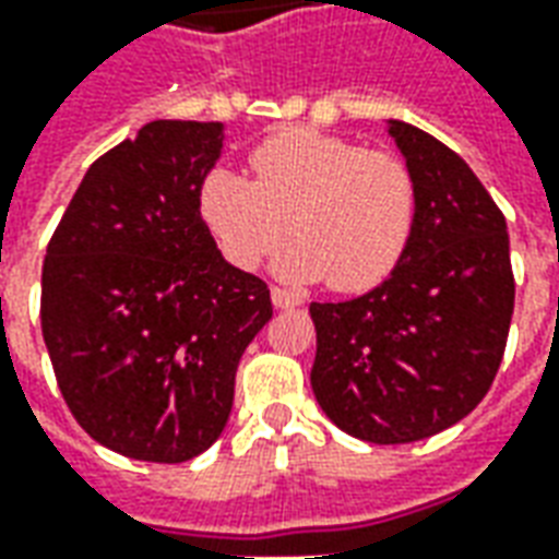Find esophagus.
Here are the masks:
<instances>
[{"label": "esophagus", "instance_id": "esophagus-1", "mask_svg": "<svg viewBox=\"0 0 559 559\" xmlns=\"http://www.w3.org/2000/svg\"><path fill=\"white\" fill-rule=\"evenodd\" d=\"M272 305H275V308H281V311H287V308H299V305H302V299H299L296 293L284 290V287H272Z\"/></svg>", "mask_w": 559, "mask_h": 559}]
</instances>
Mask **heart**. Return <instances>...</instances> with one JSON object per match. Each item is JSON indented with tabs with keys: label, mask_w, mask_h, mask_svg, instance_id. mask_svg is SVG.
Listing matches in <instances>:
<instances>
[{
	"label": "heart",
	"mask_w": 559,
	"mask_h": 559,
	"mask_svg": "<svg viewBox=\"0 0 559 559\" xmlns=\"http://www.w3.org/2000/svg\"><path fill=\"white\" fill-rule=\"evenodd\" d=\"M254 179L212 167L200 215L230 263L254 269L287 233L299 239L275 260L281 278L359 293L386 278L416 224V179L392 152H368L317 128H287L251 152Z\"/></svg>",
	"instance_id": "obj_1"
}]
</instances>
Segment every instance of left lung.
<instances>
[{
    "label": "left lung",
    "mask_w": 559,
    "mask_h": 559,
    "mask_svg": "<svg viewBox=\"0 0 559 559\" xmlns=\"http://www.w3.org/2000/svg\"><path fill=\"white\" fill-rule=\"evenodd\" d=\"M416 179V224L383 284L350 302H311V389L329 419L368 443L452 428L491 389L515 308L509 233L461 155L386 119Z\"/></svg>",
    "instance_id": "1"
}]
</instances>
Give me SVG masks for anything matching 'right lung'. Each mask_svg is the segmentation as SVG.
<instances>
[{"instance_id":"obj_1","label":"right lung","mask_w":559,"mask_h":559,"mask_svg":"<svg viewBox=\"0 0 559 559\" xmlns=\"http://www.w3.org/2000/svg\"><path fill=\"white\" fill-rule=\"evenodd\" d=\"M221 122H148L92 164L47 245L41 332L68 411L119 455L179 464L230 419L236 368L272 317L200 215Z\"/></svg>"}]
</instances>
